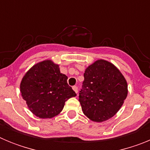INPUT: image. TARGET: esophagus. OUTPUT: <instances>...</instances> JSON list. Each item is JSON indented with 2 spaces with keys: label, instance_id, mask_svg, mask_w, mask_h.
I'll list each match as a JSON object with an SVG mask.
<instances>
[{
  "label": "esophagus",
  "instance_id": "1",
  "mask_svg": "<svg viewBox=\"0 0 150 150\" xmlns=\"http://www.w3.org/2000/svg\"><path fill=\"white\" fill-rule=\"evenodd\" d=\"M72 88H73V89H74V91H75V92H76V94H77V92H78V88H77V86H73Z\"/></svg>",
  "mask_w": 150,
  "mask_h": 150
}]
</instances>
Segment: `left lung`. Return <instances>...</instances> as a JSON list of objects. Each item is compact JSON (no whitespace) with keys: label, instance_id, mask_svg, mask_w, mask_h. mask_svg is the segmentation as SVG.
<instances>
[{"label":"left lung","instance_id":"obj_1","mask_svg":"<svg viewBox=\"0 0 150 150\" xmlns=\"http://www.w3.org/2000/svg\"><path fill=\"white\" fill-rule=\"evenodd\" d=\"M127 95L126 79L114 64L99 59L86 69L79 101L91 121L102 122L112 118Z\"/></svg>","mask_w":150,"mask_h":150}]
</instances>
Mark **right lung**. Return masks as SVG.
Returning a JSON list of instances; mask_svg holds the SVG:
<instances>
[{"mask_svg":"<svg viewBox=\"0 0 150 150\" xmlns=\"http://www.w3.org/2000/svg\"><path fill=\"white\" fill-rule=\"evenodd\" d=\"M67 76L51 60L36 64L27 71L20 83L22 98L40 119H51L63 110L66 100L76 94L69 86Z\"/></svg>","mask_w":150,"mask_h":150,"instance_id":"add662e5","label":"right lung"}]
</instances>
